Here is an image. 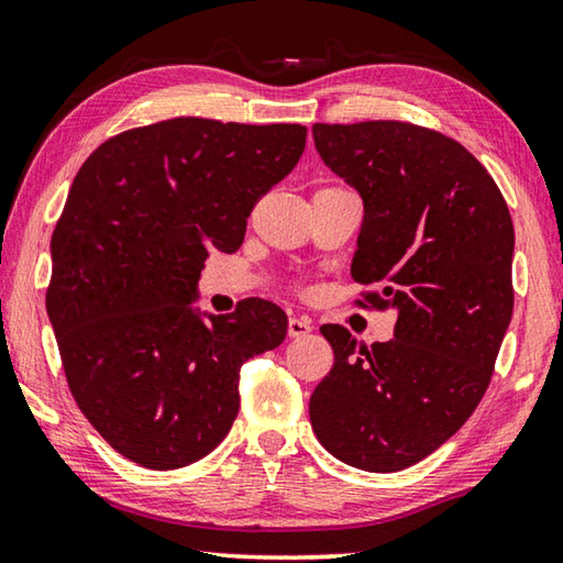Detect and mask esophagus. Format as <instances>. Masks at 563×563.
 Instances as JSON below:
<instances>
[{"instance_id": "34e87169", "label": "esophagus", "mask_w": 563, "mask_h": 563, "mask_svg": "<svg viewBox=\"0 0 563 563\" xmlns=\"http://www.w3.org/2000/svg\"><path fill=\"white\" fill-rule=\"evenodd\" d=\"M286 331H289V338H303L313 331V325L309 318H289V325H286Z\"/></svg>"}]
</instances>
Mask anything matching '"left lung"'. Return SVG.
Here are the masks:
<instances>
[{"label":"left lung","mask_w":563,"mask_h":563,"mask_svg":"<svg viewBox=\"0 0 563 563\" xmlns=\"http://www.w3.org/2000/svg\"><path fill=\"white\" fill-rule=\"evenodd\" d=\"M325 166L363 198L350 274L375 284L357 306L395 309V338L321 333L335 363L309 401L328 453L395 473L446 443L490 385L512 318L515 228L500 188L463 144L427 126L313 124Z\"/></svg>","instance_id":"left-lung-1"}]
</instances>
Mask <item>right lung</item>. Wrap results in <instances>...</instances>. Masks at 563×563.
<instances>
[{"mask_svg":"<svg viewBox=\"0 0 563 563\" xmlns=\"http://www.w3.org/2000/svg\"><path fill=\"white\" fill-rule=\"evenodd\" d=\"M301 124L176 117L95 150L51 238L46 309L73 399L124 459L196 463L228 437L240 367L274 350L286 313L264 299L194 311L206 257L235 252L257 200L303 154Z\"/></svg>","mask_w":563,"mask_h":563,"instance_id":"add662e5","label":"right lung"}]
</instances>
